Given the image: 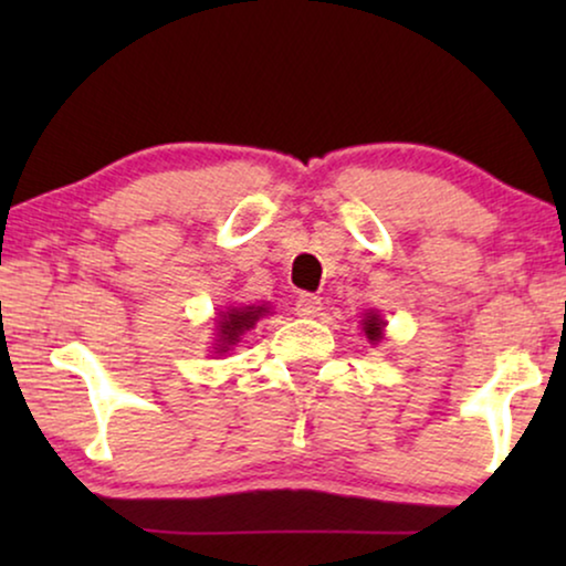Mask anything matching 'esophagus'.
<instances>
[{"mask_svg":"<svg viewBox=\"0 0 566 566\" xmlns=\"http://www.w3.org/2000/svg\"><path fill=\"white\" fill-rule=\"evenodd\" d=\"M322 312V298L314 293H301L296 298V314L298 316H316Z\"/></svg>","mask_w":566,"mask_h":566,"instance_id":"1","label":"esophagus"}]
</instances>
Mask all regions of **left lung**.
Instances as JSON below:
<instances>
[{
	"mask_svg": "<svg viewBox=\"0 0 566 566\" xmlns=\"http://www.w3.org/2000/svg\"><path fill=\"white\" fill-rule=\"evenodd\" d=\"M384 319L381 316H378L376 312H368L366 316H363V332H366V337L370 339V343H381V337H384Z\"/></svg>",
	"mask_w": 566,
	"mask_h": 566,
	"instance_id": "left-lung-1",
	"label": "left lung"
}]
</instances>
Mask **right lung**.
Masks as SVG:
<instances>
[{"instance_id": "right-lung-1", "label": "right lung", "mask_w": 566, "mask_h": 566, "mask_svg": "<svg viewBox=\"0 0 566 566\" xmlns=\"http://www.w3.org/2000/svg\"><path fill=\"white\" fill-rule=\"evenodd\" d=\"M268 314V306H229V312H221L219 324H216V353H229L239 343V337L247 329L258 324L260 316Z\"/></svg>"}]
</instances>
